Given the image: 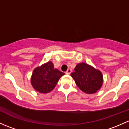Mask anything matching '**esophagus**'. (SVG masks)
<instances>
[{
  "instance_id": "34e87169",
  "label": "esophagus",
  "mask_w": 129,
  "mask_h": 129,
  "mask_svg": "<svg viewBox=\"0 0 129 129\" xmlns=\"http://www.w3.org/2000/svg\"><path fill=\"white\" fill-rule=\"evenodd\" d=\"M72 69H68V70H67V72H66V74H68V75H70V74L72 73Z\"/></svg>"
}]
</instances>
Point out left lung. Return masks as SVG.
Listing matches in <instances>:
<instances>
[{
    "mask_svg": "<svg viewBox=\"0 0 129 129\" xmlns=\"http://www.w3.org/2000/svg\"><path fill=\"white\" fill-rule=\"evenodd\" d=\"M70 75L77 86L88 94L96 93L103 83V74L100 70L83 62L76 66L75 72Z\"/></svg>",
    "mask_w": 129,
    "mask_h": 129,
    "instance_id": "obj_1",
    "label": "left lung"
}]
</instances>
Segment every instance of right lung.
<instances>
[{
    "instance_id": "right-lung-1",
    "label": "right lung",
    "mask_w": 129,
    "mask_h": 129,
    "mask_svg": "<svg viewBox=\"0 0 129 129\" xmlns=\"http://www.w3.org/2000/svg\"><path fill=\"white\" fill-rule=\"evenodd\" d=\"M64 74L54 69L53 63L49 61L35 69L31 77V83L36 91L47 93L55 88L59 80Z\"/></svg>"
}]
</instances>
